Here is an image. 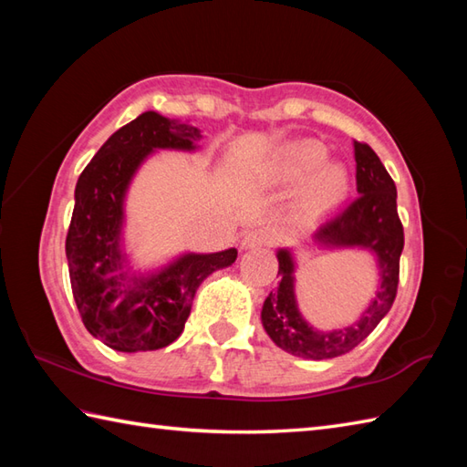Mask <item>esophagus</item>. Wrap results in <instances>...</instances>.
<instances>
[{
	"label": "esophagus",
	"mask_w": 467,
	"mask_h": 467,
	"mask_svg": "<svg viewBox=\"0 0 467 467\" xmlns=\"http://www.w3.org/2000/svg\"><path fill=\"white\" fill-rule=\"evenodd\" d=\"M273 243V234L266 228H254V231H246L241 239V249L244 251H253V249H261L265 244Z\"/></svg>",
	"instance_id": "obj_1"
}]
</instances>
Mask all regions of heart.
I'll return each mask as SVG.
<instances>
[{"mask_svg": "<svg viewBox=\"0 0 467 467\" xmlns=\"http://www.w3.org/2000/svg\"><path fill=\"white\" fill-rule=\"evenodd\" d=\"M329 152L315 140L295 144L281 154L275 166L276 181L303 184L296 206L305 216H319L345 202L351 192V178L341 164L327 162Z\"/></svg>", "mask_w": 467, "mask_h": 467, "instance_id": "b5f03b06", "label": "heart"}]
</instances>
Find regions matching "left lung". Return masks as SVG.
<instances>
[{
    "label": "left lung",
    "mask_w": 467,
    "mask_h": 467,
    "mask_svg": "<svg viewBox=\"0 0 467 467\" xmlns=\"http://www.w3.org/2000/svg\"><path fill=\"white\" fill-rule=\"evenodd\" d=\"M359 196L317 226L313 243L323 249H365L375 256L379 286L359 319L345 329L319 331L303 319L295 296V256L276 251L279 286L265 299L261 319L266 335L283 351L303 359H333L355 349L383 317L398 295L403 226L398 214V188L369 144L353 142Z\"/></svg>",
    "instance_id": "obj_1"
}]
</instances>
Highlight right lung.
I'll return each instance as SVG.
<instances>
[{
  "label": "right lung",
  "instance_id": "1",
  "mask_svg": "<svg viewBox=\"0 0 467 467\" xmlns=\"http://www.w3.org/2000/svg\"><path fill=\"white\" fill-rule=\"evenodd\" d=\"M201 138L196 126L144 112L108 138L78 178L66 236L69 283L84 327L114 351H156L176 341L198 286L236 261V249L184 253L142 275L124 253V201L138 168L154 150L192 152Z\"/></svg>",
  "mask_w": 467,
  "mask_h": 467
}]
</instances>
